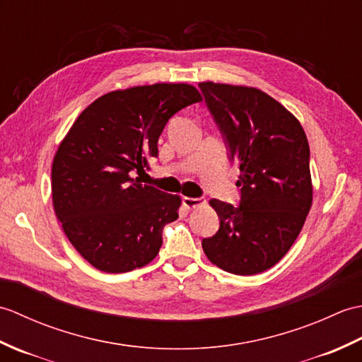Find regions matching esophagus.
Wrapping results in <instances>:
<instances>
[{
    "label": "esophagus",
    "mask_w": 362,
    "mask_h": 362,
    "mask_svg": "<svg viewBox=\"0 0 362 362\" xmlns=\"http://www.w3.org/2000/svg\"><path fill=\"white\" fill-rule=\"evenodd\" d=\"M205 201L202 197H183V205L187 206V209H196V206H201L204 205Z\"/></svg>",
    "instance_id": "obj_1"
}]
</instances>
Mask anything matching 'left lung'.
Wrapping results in <instances>:
<instances>
[{
    "mask_svg": "<svg viewBox=\"0 0 362 362\" xmlns=\"http://www.w3.org/2000/svg\"><path fill=\"white\" fill-rule=\"evenodd\" d=\"M205 103L240 166V206L210 205L219 230L202 249L213 264L236 275H255L286 255L313 204L310 146L289 110L253 87L201 82Z\"/></svg>",
    "mask_w": 362,
    "mask_h": 362,
    "instance_id": "1",
    "label": "left lung"
}]
</instances>
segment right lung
I'll return each instance as SVG.
<instances>
[{"label": "right lung", "instance_id": "right-lung-1", "mask_svg": "<svg viewBox=\"0 0 362 362\" xmlns=\"http://www.w3.org/2000/svg\"><path fill=\"white\" fill-rule=\"evenodd\" d=\"M199 101L189 83L110 91L79 115L59 144L51 169L54 211L74 249L99 271L129 272L157 257L182 199L132 175L158 156L168 119Z\"/></svg>", "mask_w": 362, "mask_h": 362}]
</instances>
